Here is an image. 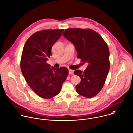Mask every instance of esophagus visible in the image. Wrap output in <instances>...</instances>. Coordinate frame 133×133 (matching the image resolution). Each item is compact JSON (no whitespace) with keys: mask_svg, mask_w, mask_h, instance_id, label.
<instances>
[{"mask_svg":"<svg viewBox=\"0 0 133 133\" xmlns=\"http://www.w3.org/2000/svg\"><path fill=\"white\" fill-rule=\"evenodd\" d=\"M69 74L70 75H73L74 74V70L69 69Z\"/></svg>","mask_w":133,"mask_h":133,"instance_id":"esophagus-1","label":"esophagus"}]
</instances>
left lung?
Returning a JSON list of instances; mask_svg holds the SVG:
<instances>
[{
    "label": "left lung",
    "mask_w": 133,
    "mask_h": 133,
    "mask_svg": "<svg viewBox=\"0 0 133 133\" xmlns=\"http://www.w3.org/2000/svg\"><path fill=\"white\" fill-rule=\"evenodd\" d=\"M63 35L75 46L77 58L88 65L84 72L74 73L81 78L76 86L77 93L86 98L97 95L102 89L110 70V52L102 37L90 29H68Z\"/></svg>",
    "instance_id": "1"
}]
</instances>
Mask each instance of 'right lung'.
Listing matches in <instances>:
<instances>
[{
  "label": "right lung",
  "mask_w": 133,
  "mask_h": 133,
  "mask_svg": "<svg viewBox=\"0 0 133 133\" xmlns=\"http://www.w3.org/2000/svg\"><path fill=\"white\" fill-rule=\"evenodd\" d=\"M64 30H45L34 33L24 45L20 68L26 82L38 96L50 99L59 94L69 74L64 66L55 68L46 62Z\"/></svg>",
  "instance_id": "add662e5"
}]
</instances>
